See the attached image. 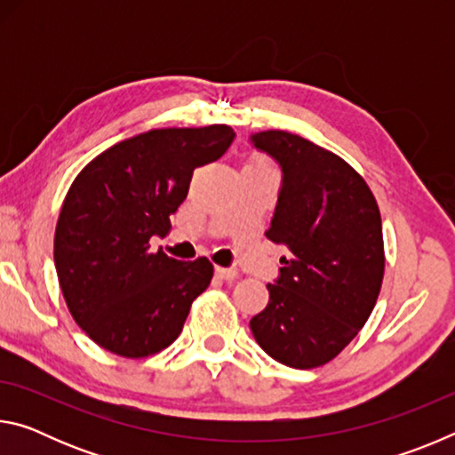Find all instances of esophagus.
Here are the masks:
<instances>
[{"instance_id":"34e87169","label":"esophagus","mask_w":455,"mask_h":455,"mask_svg":"<svg viewBox=\"0 0 455 455\" xmlns=\"http://www.w3.org/2000/svg\"><path fill=\"white\" fill-rule=\"evenodd\" d=\"M214 273H217L219 279H225V281H233V279H236V271H235V268L214 267Z\"/></svg>"}]
</instances>
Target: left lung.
Returning <instances> with one entry per match:
<instances>
[{
	"mask_svg": "<svg viewBox=\"0 0 455 455\" xmlns=\"http://www.w3.org/2000/svg\"><path fill=\"white\" fill-rule=\"evenodd\" d=\"M251 142L281 166L279 200L265 235L287 249L251 331L283 365H325L365 325L381 291L379 206L343 158L301 136L267 130Z\"/></svg>",
	"mask_w": 455,
	"mask_h": 455,
	"instance_id": "8db88e82",
	"label": "left lung"
}]
</instances>
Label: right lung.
I'll return each mask as SVG.
<instances>
[{
	"label": "right lung",
	"instance_id": "1",
	"mask_svg": "<svg viewBox=\"0 0 455 455\" xmlns=\"http://www.w3.org/2000/svg\"><path fill=\"white\" fill-rule=\"evenodd\" d=\"M233 140L227 124L148 130L110 146L76 176L53 260L68 309L100 347L140 359L180 335L212 265L152 252L150 238L171 230L195 168L219 160Z\"/></svg>",
	"mask_w": 455,
	"mask_h": 455
}]
</instances>
